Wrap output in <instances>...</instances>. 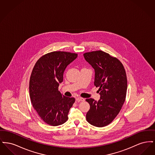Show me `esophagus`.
<instances>
[{"mask_svg":"<svg viewBox=\"0 0 155 155\" xmlns=\"http://www.w3.org/2000/svg\"><path fill=\"white\" fill-rule=\"evenodd\" d=\"M76 101H77V102H80V101L83 102V101H84V99L82 98V97H77V98H76Z\"/></svg>","mask_w":155,"mask_h":155,"instance_id":"34e87169","label":"esophagus"}]
</instances>
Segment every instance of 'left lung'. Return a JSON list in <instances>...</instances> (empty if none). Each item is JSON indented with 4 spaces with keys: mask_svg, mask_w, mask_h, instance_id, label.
<instances>
[{
    "mask_svg": "<svg viewBox=\"0 0 155 155\" xmlns=\"http://www.w3.org/2000/svg\"><path fill=\"white\" fill-rule=\"evenodd\" d=\"M85 60L95 70L94 85L99 87L100 99H86L90 109L86 114L91 125L102 127L117 116L125 102L127 80L125 69L116 58L97 51L84 54Z\"/></svg>",
    "mask_w": 155,
    "mask_h": 155,
    "instance_id": "8db88e82",
    "label": "left lung"
}]
</instances>
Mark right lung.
<instances>
[{
    "mask_svg": "<svg viewBox=\"0 0 155 155\" xmlns=\"http://www.w3.org/2000/svg\"><path fill=\"white\" fill-rule=\"evenodd\" d=\"M77 58L70 52H51L42 56L35 63L29 85L31 103L45 122L52 126L64 123L75 102L74 97L62 95L58 88L63 80L67 67Z\"/></svg>",
    "mask_w": 155,
    "mask_h": 155,
    "instance_id": "1",
    "label": "right lung"
}]
</instances>
